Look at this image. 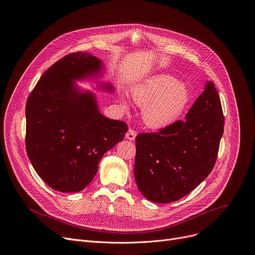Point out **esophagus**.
I'll return each mask as SVG.
<instances>
[{
    "label": "esophagus",
    "mask_w": 255,
    "mask_h": 255,
    "mask_svg": "<svg viewBox=\"0 0 255 255\" xmlns=\"http://www.w3.org/2000/svg\"><path fill=\"white\" fill-rule=\"evenodd\" d=\"M125 137H126V139L133 141V140L135 139V137H136V132H135L134 130H132V129H129V130L126 132Z\"/></svg>",
    "instance_id": "obj_1"
}]
</instances>
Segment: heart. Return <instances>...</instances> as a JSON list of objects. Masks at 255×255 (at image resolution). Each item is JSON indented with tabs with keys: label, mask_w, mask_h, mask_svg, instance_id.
<instances>
[{
	"label": "heart",
	"mask_w": 255,
	"mask_h": 255,
	"mask_svg": "<svg viewBox=\"0 0 255 255\" xmlns=\"http://www.w3.org/2000/svg\"><path fill=\"white\" fill-rule=\"evenodd\" d=\"M134 101L143 106L142 116L149 127L162 129L178 120L191 102V93L184 84L169 75H156L132 92Z\"/></svg>",
	"instance_id": "heart-1"
}]
</instances>
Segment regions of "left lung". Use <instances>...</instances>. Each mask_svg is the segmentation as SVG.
I'll return each instance as SVG.
<instances>
[{
    "instance_id": "8db88e82",
    "label": "left lung",
    "mask_w": 255,
    "mask_h": 255,
    "mask_svg": "<svg viewBox=\"0 0 255 255\" xmlns=\"http://www.w3.org/2000/svg\"><path fill=\"white\" fill-rule=\"evenodd\" d=\"M223 132L220 97L208 82L185 121L136 136L134 176L140 193L154 203L187 196L212 171Z\"/></svg>"
}]
</instances>
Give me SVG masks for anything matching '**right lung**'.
Here are the masks:
<instances>
[{
  "label": "right lung",
  "instance_id": "obj_1",
  "mask_svg": "<svg viewBox=\"0 0 255 255\" xmlns=\"http://www.w3.org/2000/svg\"><path fill=\"white\" fill-rule=\"evenodd\" d=\"M103 63L74 52L41 76L26 103V150L38 175L51 189L77 193L93 180L103 155L122 141L123 121L104 117L92 93L74 84L99 74ZM113 91L111 86H103Z\"/></svg>",
  "mask_w": 255,
  "mask_h": 255
}]
</instances>
